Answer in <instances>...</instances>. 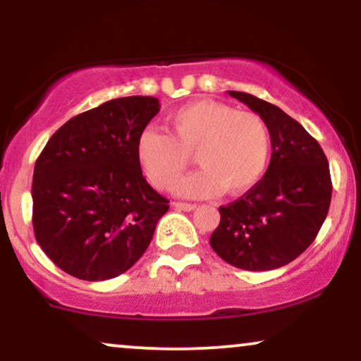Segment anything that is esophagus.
Listing matches in <instances>:
<instances>
[{
	"instance_id": "obj_1",
	"label": "esophagus",
	"mask_w": 361,
	"mask_h": 361,
	"mask_svg": "<svg viewBox=\"0 0 361 361\" xmlns=\"http://www.w3.org/2000/svg\"><path fill=\"white\" fill-rule=\"evenodd\" d=\"M173 208L178 209V211H193V209H196V204L181 203V201H176V203H173Z\"/></svg>"
}]
</instances>
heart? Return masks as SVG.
Returning a JSON list of instances; mask_svg holds the SVG:
<instances>
[{"label":"heart","instance_id":"b5f03b06","mask_svg":"<svg viewBox=\"0 0 361 361\" xmlns=\"http://www.w3.org/2000/svg\"><path fill=\"white\" fill-rule=\"evenodd\" d=\"M135 153L143 173L160 190L175 188L195 155L201 170L186 178L178 193L201 198L226 190L241 195L266 173L271 133L256 112L196 100L170 114L168 133L157 128L140 132Z\"/></svg>","mask_w":361,"mask_h":361}]
</instances>
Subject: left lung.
Masks as SVG:
<instances>
[{"label": "left lung", "mask_w": 361, "mask_h": 361, "mask_svg": "<svg viewBox=\"0 0 361 361\" xmlns=\"http://www.w3.org/2000/svg\"><path fill=\"white\" fill-rule=\"evenodd\" d=\"M267 123L272 155L266 175L233 203L221 206L209 244L231 266L272 271L314 243L330 208V168L319 142L266 100L229 90Z\"/></svg>", "instance_id": "obj_1"}]
</instances>
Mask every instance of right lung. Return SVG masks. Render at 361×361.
I'll list each match as a JSON object with an SVG mask.
<instances>
[{"label":"right lung","instance_id":"right-lung-1","mask_svg":"<svg viewBox=\"0 0 361 361\" xmlns=\"http://www.w3.org/2000/svg\"><path fill=\"white\" fill-rule=\"evenodd\" d=\"M158 110L155 97L109 100L62 125L36 160V241L71 276L107 281L128 271L170 208L147 183L135 153Z\"/></svg>","mask_w":361,"mask_h":361}]
</instances>
